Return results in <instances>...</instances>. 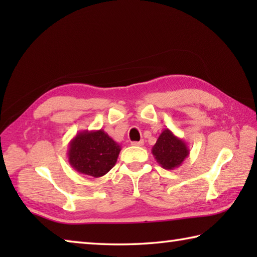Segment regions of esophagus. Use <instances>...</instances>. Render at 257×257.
<instances>
[{
    "instance_id": "esophagus-1",
    "label": "esophagus",
    "mask_w": 257,
    "mask_h": 257,
    "mask_svg": "<svg viewBox=\"0 0 257 257\" xmlns=\"http://www.w3.org/2000/svg\"><path fill=\"white\" fill-rule=\"evenodd\" d=\"M132 145L134 146H143L144 145V141H139V142H133Z\"/></svg>"
}]
</instances>
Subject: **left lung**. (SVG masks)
Wrapping results in <instances>:
<instances>
[{
  "label": "left lung",
  "mask_w": 257,
  "mask_h": 257,
  "mask_svg": "<svg viewBox=\"0 0 257 257\" xmlns=\"http://www.w3.org/2000/svg\"><path fill=\"white\" fill-rule=\"evenodd\" d=\"M152 154L165 170H175L188 158L189 149L184 139L177 137L170 129H164L152 147Z\"/></svg>",
  "instance_id": "obj_1"
}]
</instances>
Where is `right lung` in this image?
Masks as SVG:
<instances>
[{
  "label": "right lung",
  "instance_id": "add662e5",
  "mask_svg": "<svg viewBox=\"0 0 257 257\" xmlns=\"http://www.w3.org/2000/svg\"><path fill=\"white\" fill-rule=\"evenodd\" d=\"M121 146L103 129L82 130L68 146L69 164L82 175L99 178L116 163Z\"/></svg>",
  "mask_w": 257,
  "mask_h": 257
}]
</instances>
